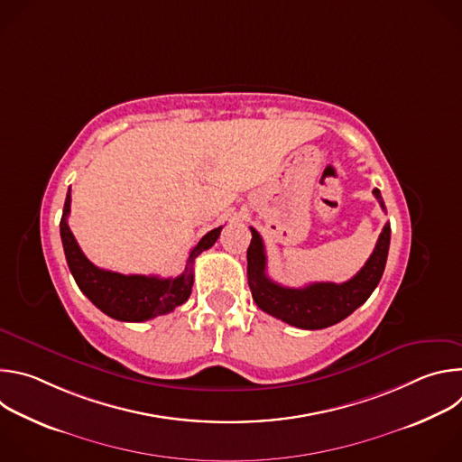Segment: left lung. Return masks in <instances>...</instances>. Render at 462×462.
Returning <instances> with one entry per match:
<instances>
[{
	"label": "left lung",
	"instance_id": "obj_1",
	"mask_svg": "<svg viewBox=\"0 0 462 462\" xmlns=\"http://www.w3.org/2000/svg\"><path fill=\"white\" fill-rule=\"evenodd\" d=\"M374 197L378 199L382 210H385L380 189H373ZM252 241L246 250L248 261V287L252 291V298L255 305L273 314L274 318L300 327V328H325L331 327L351 312H355L371 292L376 289L387 261L389 239H391V226L389 223L383 225L382 234L376 241V246L365 265L360 269L356 276L344 283H310L301 289H291L274 283L267 276V254L265 245H263L261 236L257 230L250 226Z\"/></svg>",
	"mask_w": 462,
	"mask_h": 462
}]
</instances>
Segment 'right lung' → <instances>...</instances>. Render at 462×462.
I'll use <instances>...</instances> for the list:
<instances>
[{"label": "right lung", "mask_w": 462, "mask_h": 462, "mask_svg": "<svg viewBox=\"0 0 462 462\" xmlns=\"http://www.w3.org/2000/svg\"><path fill=\"white\" fill-rule=\"evenodd\" d=\"M71 212V188L65 197L63 214L60 221V236L68 259L69 271L80 287V291L98 307L104 314L118 321H146L161 314L171 312L182 305L193 285V261L203 250H208L219 237L221 228L210 230L199 243H197L186 259L184 273L177 278L159 276H139V274H118L95 267L93 263L80 250L68 217Z\"/></svg>", "instance_id": "add662e5"}]
</instances>
